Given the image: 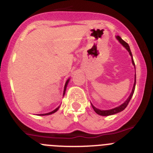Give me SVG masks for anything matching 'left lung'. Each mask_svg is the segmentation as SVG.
Returning <instances> with one entry per match:
<instances>
[{
  "label": "left lung",
  "instance_id": "obj_1",
  "mask_svg": "<svg viewBox=\"0 0 153 153\" xmlns=\"http://www.w3.org/2000/svg\"><path fill=\"white\" fill-rule=\"evenodd\" d=\"M116 38L117 39V40L120 42V44H122V45L124 47H125L126 49L127 50V51L129 53V55H130L131 57H132V63L135 67L134 60H133V59H132V53H131V51H130V48H129V44H127V43H126V42L124 41V40H123V39L121 38L120 36H116ZM135 70H136V67H135ZM135 86H136V74H135V82H134V84H133V87H132V92H131L129 97L127 98V100L125 101V102H123V103H122L121 105H120V106H117V107L113 108V109H108V110H102V109H97V107H95V106H93V104L91 103L92 107H93V109H94V111H95L96 113H97V114L100 115V116H102V117H107V116H110V115H114V114H116V113H120V112L123 111V110H124V109H126V107L127 105H128V103H129V101H130L131 98H132V95H133V93H134Z\"/></svg>",
  "mask_w": 153,
  "mask_h": 153
}]
</instances>
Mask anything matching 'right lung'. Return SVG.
I'll use <instances>...</instances> for the list:
<instances>
[{"label":"right lung","instance_id":"1","mask_svg":"<svg viewBox=\"0 0 153 153\" xmlns=\"http://www.w3.org/2000/svg\"><path fill=\"white\" fill-rule=\"evenodd\" d=\"M69 81H70V78H69L67 80V82H66V83H65V86H64V90H63V96H64L65 94V92H66V89H67V84H68ZM59 108H60V106H58L57 108H56V109H54V110H53L52 112H50V113H44V114H40V116H47V115H51V114H53V113H56V111H57L58 109H59Z\"/></svg>","mask_w":153,"mask_h":153}]
</instances>
